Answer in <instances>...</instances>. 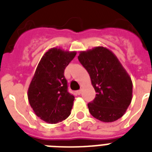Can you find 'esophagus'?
<instances>
[{
	"label": "esophagus",
	"instance_id": "1",
	"mask_svg": "<svg viewBox=\"0 0 152 152\" xmlns=\"http://www.w3.org/2000/svg\"><path fill=\"white\" fill-rule=\"evenodd\" d=\"M81 93H82V90H79V91H76V94H77L78 95H80Z\"/></svg>",
	"mask_w": 152,
	"mask_h": 152
}]
</instances>
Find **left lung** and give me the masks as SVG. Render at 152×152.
Returning <instances> with one entry per match:
<instances>
[{
	"label": "left lung",
	"instance_id": "1",
	"mask_svg": "<svg viewBox=\"0 0 152 152\" xmlns=\"http://www.w3.org/2000/svg\"><path fill=\"white\" fill-rule=\"evenodd\" d=\"M78 59L97 93L88 104L91 114L103 122L121 118L132 101V82L118 57L109 49L96 46L80 52Z\"/></svg>",
	"mask_w": 152,
	"mask_h": 152
}]
</instances>
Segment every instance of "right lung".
<instances>
[{
	"label": "right lung",
	"instance_id": "right-lung-1",
	"mask_svg": "<svg viewBox=\"0 0 152 152\" xmlns=\"http://www.w3.org/2000/svg\"><path fill=\"white\" fill-rule=\"evenodd\" d=\"M76 54V51L51 48L37 66L27 97L34 113L46 122H61L71 113L75 98L68 92L64 72Z\"/></svg>",
	"mask_w": 152,
	"mask_h": 152
}]
</instances>
